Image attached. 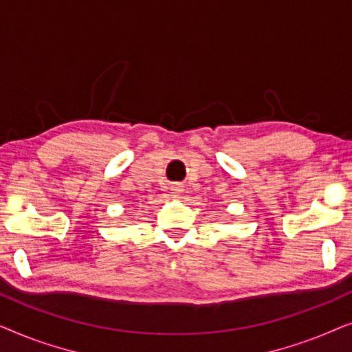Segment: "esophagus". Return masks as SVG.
Wrapping results in <instances>:
<instances>
[{
  "label": "esophagus",
  "instance_id": "esophagus-1",
  "mask_svg": "<svg viewBox=\"0 0 352 352\" xmlns=\"http://www.w3.org/2000/svg\"><path fill=\"white\" fill-rule=\"evenodd\" d=\"M182 191H184V186L179 185V184H173V185L170 186V193H172L173 196H175V198H177V196H180Z\"/></svg>",
  "mask_w": 352,
  "mask_h": 352
}]
</instances>
